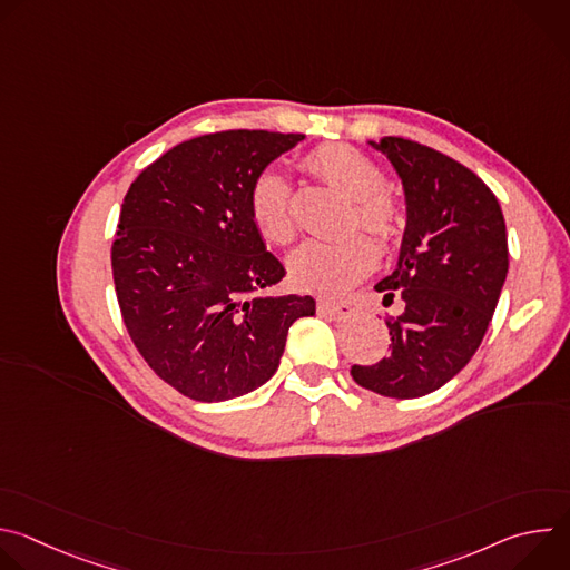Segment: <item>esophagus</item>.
Returning a JSON list of instances; mask_svg holds the SVG:
<instances>
[{"mask_svg": "<svg viewBox=\"0 0 570 570\" xmlns=\"http://www.w3.org/2000/svg\"><path fill=\"white\" fill-rule=\"evenodd\" d=\"M317 311L332 320H350L354 315V306L347 302H320Z\"/></svg>", "mask_w": 570, "mask_h": 570, "instance_id": "1", "label": "esophagus"}]
</instances>
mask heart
Masks as SVG:
<instances>
[{
  "label": "heart",
  "mask_w": 570,
  "mask_h": 570,
  "mask_svg": "<svg viewBox=\"0 0 570 570\" xmlns=\"http://www.w3.org/2000/svg\"><path fill=\"white\" fill-rule=\"evenodd\" d=\"M306 169L354 200L350 225H361L387 240L399 232L401 212L383 191V171L361 150L345 144H324L306 157ZM248 212L264 238L284 246L295 234L291 185L277 171H264L248 191ZM379 253L365 234L304 240L288 257L293 282L317 295H343L374 271Z\"/></svg>",
  "instance_id": "obj_1"
}]
</instances>
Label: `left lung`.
I'll return each instance as SVG.
<instances>
[{
  "label": "left lung",
  "mask_w": 570,
  "mask_h": 570,
  "mask_svg": "<svg viewBox=\"0 0 570 570\" xmlns=\"http://www.w3.org/2000/svg\"><path fill=\"white\" fill-rule=\"evenodd\" d=\"M403 185L405 229L392 275L374 288L403 311L387 320L390 354L354 365L358 385L392 399L424 396L451 381L480 347L508 277V232L492 189L449 155L383 137Z\"/></svg>",
  "instance_id": "left-lung-1"
}]
</instances>
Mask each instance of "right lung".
Wrapping results in <instances>:
<instances>
[{
    "instance_id": "1",
    "label": "right lung",
    "mask_w": 570,
    "mask_h": 570,
    "mask_svg": "<svg viewBox=\"0 0 570 570\" xmlns=\"http://www.w3.org/2000/svg\"><path fill=\"white\" fill-rule=\"evenodd\" d=\"M304 135L223 130L167 150L130 185L112 243L126 330L150 370L196 401H227L279 367L311 295H268L286 275L248 191Z\"/></svg>"
}]
</instances>
